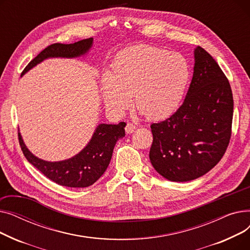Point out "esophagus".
Segmentation results:
<instances>
[{"label": "esophagus", "instance_id": "34e87169", "mask_svg": "<svg viewBox=\"0 0 250 250\" xmlns=\"http://www.w3.org/2000/svg\"><path fill=\"white\" fill-rule=\"evenodd\" d=\"M136 128H137V126L134 124L127 123L125 125V132H126V134H132Z\"/></svg>", "mask_w": 250, "mask_h": 250}]
</instances>
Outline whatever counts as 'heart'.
I'll list each match as a JSON object with an SVG mask.
<instances>
[{"mask_svg":"<svg viewBox=\"0 0 250 250\" xmlns=\"http://www.w3.org/2000/svg\"><path fill=\"white\" fill-rule=\"evenodd\" d=\"M112 74L102 76V97L108 109L122 114L133 95L135 106L149 120H161L179 106L189 80L187 60L176 52L136 45L117 55Z\"/></svg>","mask_w":250,"mask_h":250,"instance_id":"obj_1","label":"heart"}]
</instances>
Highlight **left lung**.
I'll use <instances>...</instances> for the list:
<instances>
[{"label":"left lung","instance_id":"obj_1","mask_svg":"<svg viewBox=\"0 0 250 250\" xmlns=\"http://www.w3.org/2000/svg\"><path fill=\"white\" fill-rule=\"evenodd\" d=\"M233 95L227 77L203 47L194 49L193 76L181 106L151 125L150 161L170 181L208 172L224 156L232 133Z\"/></svg>","mask_w":250,"mask_h":250}]
</instances>
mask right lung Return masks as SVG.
Returning a JSON list of instances; mask_svg holds the SVG:
<instances>
[{"instance_id": "add662e5", "label": "right lung", "mask_w": 250, "mask_h": 250, "mask_svg": "<svg viewBox=\"0 0 250 250\" xmlns=\"http://www.w3.org/2000/svg\"><path fill=\"white\" fill-rule=\"evenodd\" d=\"M93 38L75 43H54L45 47L27 64L22 75L47 58H76L90 49ZM125 123L101 124L97 126L88 145L76 156L60 162H47L35 157L23 143L18 133L19 144L25 158L47 178L62 187L87 188L96 182L109 165L116 142L125 137Z\"/></svg>"}]
</instances>
